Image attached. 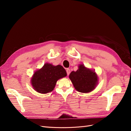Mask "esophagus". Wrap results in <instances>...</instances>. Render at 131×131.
<instances>
[{"label": "esophagus", "mask_w": 131, "mask_h": 131, "mask_svg": "<svg viewBox=\"0 0 131 131\" xmlns=\"http://www.w3.org/2000/svg\"><path fill=\"white\" fill-rule=\"evenodd\" d=\"M66 71H67V75H69V74H70V70L69 69H67V70H66Z\"/></svg>", "instance_id": "obj_1"}]
</instances>
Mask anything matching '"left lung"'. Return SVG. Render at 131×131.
Wrapping results in <instances>:
<instances>
[{
	"label": "left lung",
	"instance_id": "obj_1",
	"mask_svg": "<svg viewBox=\"0 0 131 131\" xmlns=\"http://www.w3.org/2000/svg\"><path fill=\"white\" fill-rule=\"evenodd\" d=\"M78 69L70 73L69 78L77 91L81 93H89L95 89L98 84V77L94 70L80 64Z\"/></svg>",
	"mask_w": 131,
	"mask_h": 131
}]
</instances>
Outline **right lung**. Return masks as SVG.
<instances>
[{
    "label": "right lung",
    "mask_w": 131,
    "mask_h": 131,
    "mask_svg": "<svg viewBox=\"0 0 131 131\" xmlns=\"http://www.w3.org/2000/svg\"><path fill=\"white\" fill-rule=\"evenodd\" d=\"M67 72L61 65L53 66L46 63L37 70L31 78V84L37 92L46 94L52 92L57 81L67 76Z\"/></svg>",
    "instance_id": "right-lung-1"
}]
</instances>
